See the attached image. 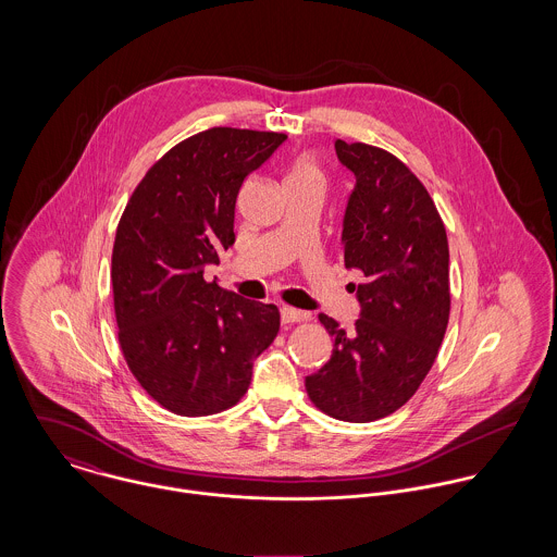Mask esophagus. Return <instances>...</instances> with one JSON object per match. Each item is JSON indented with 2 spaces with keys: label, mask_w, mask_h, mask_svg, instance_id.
<instances>
[{
  "label": "esophagus",
  "mask_w": 557,
  "mask_h": 557,
  "mask_svg": "<svg viewBox=\"0 0 557 557\" xmlns=\"http://www.w3.org/2000/svg\"><path fill=\"white\" fill-rule=\"evenodd\" d=\"M309 318H311L309 313H302V311L292 309V307H283V309H281V319H283V323H298V321H307Z\"/></svg>",
  "instance_id": "esophagus-1"
}]
</instances>
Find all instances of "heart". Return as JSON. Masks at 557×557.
<instances>
[{
	"label": "heart",
	"mask_w": 557,
	"mask_h": 557,
	"mask_svg": "<svg viewBox=\"0 0 557 557\" xmlns=\"http://www.w3.org/2000/svg\"><path fill=\"white\" fill-rule=\"evenodd\" d=\"M287 184H309V186L321 188L323 169H321L318 160L309 159V157L298 159L292 164V169L287 173Z\"/></svg>",
	"instance_id": "b5f03b06"
}]
</instances>
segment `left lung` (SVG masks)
Segmentation results:
<instances>
[{
    "mask_svg": "<svg viewBox=\"0 0 557 557\" xmlns=\"http://www.w3.org/2000/svg\"><path fill=\"white\" fill-rule=\"evenodd\" d=\"M334 150L356 175L341 255L364 274L354 285L360 318L345 332L319 313L332 356L305 384L327 416L371 422L407 403L435 362L450 313L448 238L426 188L397 157L341 139Z\"/></svg>",
    "mask_w": 557,
    "mask_h": 557,
    "instance_id": "1",
    "label": "left lung"
}]
</instances>
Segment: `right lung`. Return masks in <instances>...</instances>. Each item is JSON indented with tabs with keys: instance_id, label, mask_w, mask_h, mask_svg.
<instances>
[{
	"instance_id": "add662e5",
	"label": "right lung",
	"mask_w": 557,
	"mask_h": 557,
	"mask_svg": "<svg viewBox=\"0 0 557 557\" xmlns=\"http://www.w3.org/2000/svg\"><path fill=\"white\" fill-rule=\"evenodd\" d=\"M285 135L208 128L171 148L135 188L117 225L111 283L124 358L162 407L210 416L248 391L276 338L274 305L203 278L234 246L239 188Z\"/></svg>"
}]
</instances>
